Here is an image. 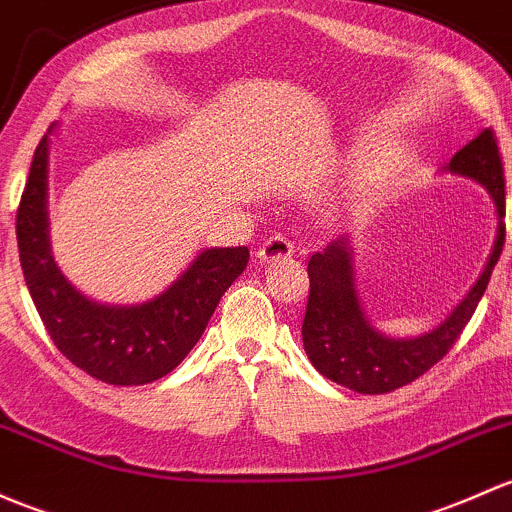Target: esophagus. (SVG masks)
<instances>
[{"mask_svg":"<svg viewBox=\"0 0 512 512\" xmlns=\"http://www.w3.org/2000/svg\"><path fill=\"white\" fill-rule=\"evenodd\" d=\"M292 255H294V242L284 238V235H272V238L260 247V252H257L260 262L289 260Z\"/></svg>","mask_w":512,"mask_h":512,"instance_id":"1","label":"esophagus"}]
</instances>
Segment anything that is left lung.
I'll use <instances>...</instances> for the list:
<instances>
[{"label":"left lung","mask_w":512,"mask_h":512,"mask_svg":"<svg viewBox=\"0 0 512 512\" xmlns=\"http://www.w3.org/2000/svg\"><path fill=\"white\" fill-rule=\"evenodd\" d=\"M446 171L488 188L498 211V233L486 267L464 299L432 331L412 338H390L368 321L353 279V250L348 238L328 242L309 260V301L301 338L311 365L333 383L360 392L385 395L410 385L437 365L476 311L505 242V176L493 129H483L451 157Z\"/></svg>","instance_id":"left-lung-1"}]
</instances>
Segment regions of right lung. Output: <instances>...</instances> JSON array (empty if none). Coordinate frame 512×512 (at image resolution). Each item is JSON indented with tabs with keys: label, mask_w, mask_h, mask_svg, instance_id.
Returning <instances> with one entry per match:
<instances>
[{
	"label": "right lung",
	"mask_w": 512,
	"mask_h": 512,
	"mask_svg": "<svg viewBox=\"0 0 512 512\" xmlns=\"http://www.w3.org/2000/svg\"><path fill=\"white\" fill-rule=\"evenodd\" d=\"M48 134L36 147L16 211L19 260L36 311L51 341L75 368L107 385L154 383L191 353L220 297L247 267L250 250L242 245L198 252L159 297L144 304L110 306L88 299L63 277L51 255Z\"/></svg>",
	"instance_id": "right-lung-1"
}]
</instances>
